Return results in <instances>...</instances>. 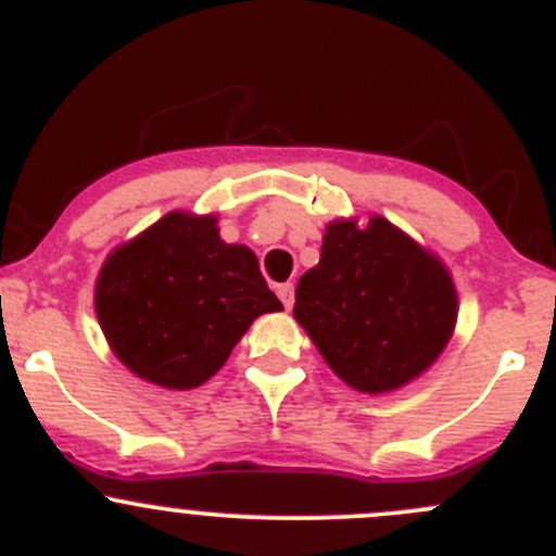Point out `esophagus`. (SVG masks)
<instances>
[{
	"instance_id": "obj_1",
	"label": "esophagus",
	"mask_w": 556,
	"mask_h": 556,
	"mask_svg": "<svg viewBox=\"0 0 556 556\" xmlns=\"http://www.w3.org/2000/svg\"><path fill=\"white\" fill-rule=\"evenodd\" d=\"M277 295L279 299H282V304L288 306H293V301H295V288H293V282H285V285H279L277 288Z\"/></svg>"
}]
</instances>
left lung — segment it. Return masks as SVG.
Here are the masks:
<instances>
[{
    "label": "left lung",
    "mask_w": 556,
    "mask_h": 556,
    "mask_svg": "<svg viewBox=\"0 0 556 556\" xmlns=\"http://www.w3.org/2000/svg\"><path fill=\"white\" fill-rule=\"evenodd\" d=\"M456 288L438 255L386 217L337 219L320 263L299 279L293 317L326 364L361 393H386L427 371L456 326Z\"/></svg>",
    "instance_id": "1"
}]
</instances>
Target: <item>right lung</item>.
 <instances>
[{"label":"right lung","mask_w":556,"mask_h":556,"mask_svg":"<svg viewBox=\"0 0 556 556\" xmlns=\"http://www.w3.org/2000/svg\"><path fill=\"white\" fill-rule=\"evenodd\" d=\"M94 309L129 371L190 391L217 375L255 317L282 304L255 252L219 239L214 214L170 212L105 257Z\"/></svg>","instance_id":"1"}]
</instances>
